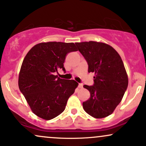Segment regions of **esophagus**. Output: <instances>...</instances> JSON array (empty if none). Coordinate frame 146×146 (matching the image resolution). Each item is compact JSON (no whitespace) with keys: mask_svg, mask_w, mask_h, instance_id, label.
Masks as SVG:
<instances>
[{"mask_svg":"<svg viewBox=\"0 0 146 146\" xmlns=\"http://www.w3.org/2000/svg\"><path fill=\"white\" fill-rule=\"evenodd\" d=\"M78 88H83V84H79Z\"/></svg>","mask_w":146,"mask_h":146,"instance_id":"1","label":"esophagus"}]
</instances>
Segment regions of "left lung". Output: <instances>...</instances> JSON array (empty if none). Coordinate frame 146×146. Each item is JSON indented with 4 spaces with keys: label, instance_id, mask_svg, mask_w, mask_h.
<instances>
[{
    "label": "left lung",
    "instance_id": "1",
    "mask_svg": "<svg viewBox=\"0 0 146 146\" xmlns=\"http://www.w3.org/2000/svg\"><path fill=\"white\" fill-rule=\"evenodd\" d=\"M88 64V72L94 73V85H84L90 97L83 103L85 111L95 118L113 113L122 101L129 79L120 56L110 45L102 42L75 43Z\"/></svg>",
    "mask_w": 146,
    "mask_h": 146
}]
</instances>
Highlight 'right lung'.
<instances>
[{"label":"right lung","mask_w":146,"mask_h":146,"mask_svg":"<svg viewBox=\"0 0 146 146\" xmlns=\"http://www.w3.org/2000/svg\"><path fill=\"white\" fill-rule=\"evenodd\" d=\"M78 51L73 43L43 42L35 45L26 54L19 73V88L32 111L50 120L65 110L68 98L78 83L55 75L59 69L65 71L66 56Z\"/></svg>","instance_id":"obj_1"}]
</instances>
